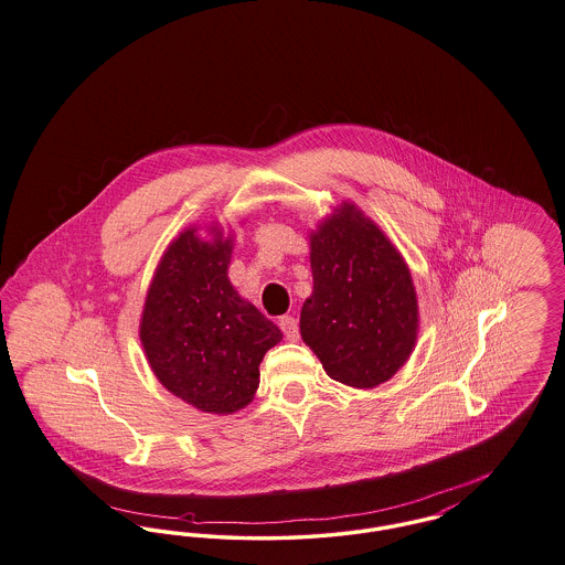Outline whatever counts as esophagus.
Instances as JSON below:
<instances>
[{
	"mask_svg": "<svg viewBox=\"0 0 565 565\" xmlns=\"http://www.w3.org/2000/svg\"><path fill=\"white\" fill-rule=\"evenodd\" d=\"M279 328H281V332H284V337H286L288 341H296V339H298V323H296L292 316H284V318L279 320Z\"/></svg>",
	"mask_w": 565,
	"mask_h": 565,
	"instance_id": "esophagus-1",
	"label": "esophagus"
}]
</instances>
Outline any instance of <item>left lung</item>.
<instances>
[{"label": "left lung", "mask_w": 565, "mask_h": 565, "mask_svg": "<svg viewBox=\"0 0 565 565\" xmlns=\"http://www.w3.org/2000/svg\"><path fill=\"white\" fill-rule=\"evenodd\" d=\"M309 242L313 295L300 311L302 341L334 381L375 387L403 369L417 341L411 270L353 203H341Z\"/></svg>", "instance_id": "left-lung-1"}]
</instances>
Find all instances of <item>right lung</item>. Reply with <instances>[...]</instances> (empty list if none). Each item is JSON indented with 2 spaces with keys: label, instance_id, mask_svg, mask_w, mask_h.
<instances>
[{
  "label": "right lung",
  "instance_id": "obj_1",
  "mask_svg": "<svg viewBox=\"0 0 565 565\" xmlns=\"http://www.w3.org/2000/svg\"><path fill=\"white\" fill-rule=\"evenodd\" d=\"M233 239L186 228L162 254L148 288L139 339L162 385L203 413L252 403L265 353L281 330L228 281Z\"/></svg>",
  "mask_w": 565,
  "mask_h": 565
}]
</instances>
